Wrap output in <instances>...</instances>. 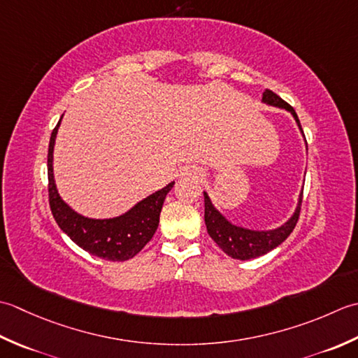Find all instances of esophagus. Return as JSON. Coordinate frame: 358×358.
<instances>
[{"mask_svg":"<svg viewBox=\"0 0 358 358\" xmlns=\"http://www.w3.org/2000/svg\"><path fill=\"white\" fill-rule=\"evenodd\" d=\"M194 174H196V173H194Z\"/></svg>","mask_w":358,"mask_h":358,"instance_id":"obj_1","label":"esophagus"}]
</instances>
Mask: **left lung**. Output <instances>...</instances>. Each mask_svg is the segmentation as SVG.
<instances>
[{
	"instance_id": "8db88e82",
	"label": "left lung",
	"mask_w": 358,
	"mask_h": 358,
	"mask_svg": "<svg viewBox=\"0 0 358 358\" xmlns=\"http://www.w3.org/2000/svg\"><path fill=\"white\" fill-rule=\"evenodd\" d=\"M262 101L267 105L284 108L287 109V111H290L303 133L300 119H298L295 109L292 108L287 101H284L280 96H276V94L271 90H266L264 94H262ZM306 145H308V142H306ZM301 202H303V193L300 196V202H298V207L295 210L294 216H292L286 224L281 225V227L275 230H268V231H257V230L236 227V225L229 222L220 213V211L213 207V203H211L207 193H203V206H206V215H203V220H206L208 235L217 245L221 247L222 252L227 253L231 258L244 261V259L258 258L261 255H266L267 252L273 250L275 247H278L281 243H284V241L287 239V236L295 229L298 217H300Z\"/></svg>"
}]
</instances>
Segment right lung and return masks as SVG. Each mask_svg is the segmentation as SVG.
Instances as JSON below:
<instances>
[{"label": "right lung", "mask_w": 358, "mask_h": 358, "mask_svg": "<svg viewBox=\"0 0 358 358\" xmlns=\"http://www.w3.org/2000/svg\"><path fill=\"white\" fill-rule=\"evenodd\" d=\"M58 127H60V122L57 123L50 134L48 150L49 206L58 227L78 247H82L94 257L106 261H127L134 258L156 233L165 196L173 188L174 182L145 198L119 217L90 220V217L78 215L68 203L62 201L54 182L52 152Z\"/></svg>", "instance_id": "obj_1"}]
</instances>
